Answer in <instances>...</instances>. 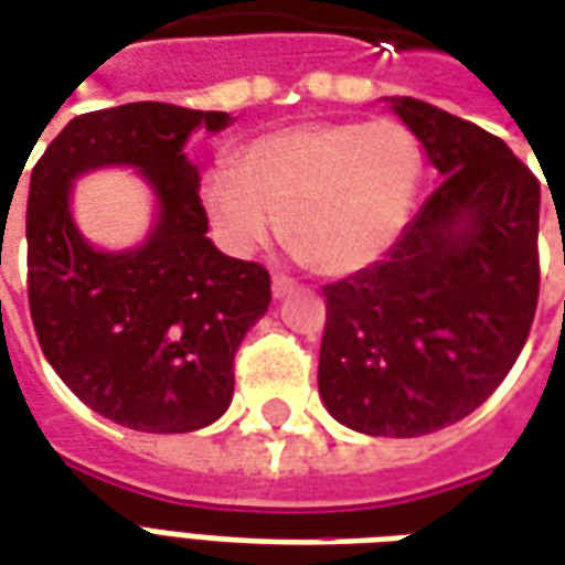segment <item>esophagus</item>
Here are the masks:
<instances>
[{"label":"esophagus","instance_id":"34e87169","mask_svg":"<svg viewBox=\"0 0 565 565\" xmlns=\"http://www.w3.org/2000/svg\"><path fill=\"white\" fill-rule=\"evenodd\" d=\"M296 290V284L287 278V275H275L271 278V294H275V299H284L287 294H294Z\"/></svg>","mask_w":565,"mask_h":565}]
</instances>
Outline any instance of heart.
<instances>
[{
	"label": "heart",
	"mask_w": 565,
	"mask_h": 565,
	"mask_svg": "<svg viewBox=\"0 0 565 565\" xmlns=\"http://www.w3.org/2000/svg\"><path fill=\"white\" fill-rule=\"evenodd\" d=\"M424 181V150L399 120H315L235 150L233 172L202 178V209L233 254L278 233L323 278L375 266L403 238Z\"/></svg>",
	"instance_id": "obj_1"
}]
</instances>
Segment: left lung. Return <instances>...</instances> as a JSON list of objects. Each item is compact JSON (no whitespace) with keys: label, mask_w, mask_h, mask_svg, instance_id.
Here are the masks:
<instances>
[{"label":"left lung","mask_w":565,"mask_h":565,"mask_svg":"<svg viewBox=\"0 0 565 565\" xmlns=\"http://www.w3.org/2000/svg\"><path fill=\"white\" fill-rule=\"evenodd\" d=\"M387 103L441 184L387 257L323 287L318 391L348 429L415 438L472 415L521 356L542 190L487 129L412 96Z\"/></svg>","instance_id":"left-lung-1"}]
</instances>
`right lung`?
I'll return each mask as SVG.
<instances>
[{
    "label": "right lung",
    "mask_w": 565,
    "mask_h": 565,
    "mask_svg": "<svg viewBox=\"0 0 565 565\" xmlns=\"http://www.w3.org/2000/svg\"><path fill=\"white\" fill-rule=\"evenodd\" d=\"M226 111L129 103L68 120L35 162L26 202L30 311L47 363L96 415L139 433H193L233 403V360L271 302L269 271L209 238L196 129ZM132 168L154 199L139 246L105 252L71 214L74 181Z\"/></svg>",
    "instance_id": "obj_1"
}]
</instances>
